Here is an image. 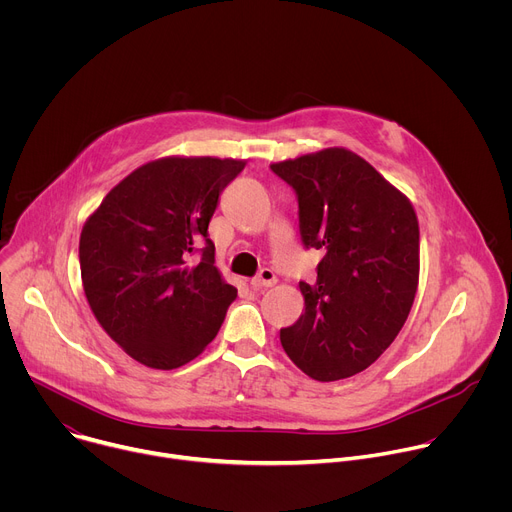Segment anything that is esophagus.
I'll use <instances>...</instances> for the list:
<instances>
[{
    "label": "esophagus",
    "instance_id": "obj_1",
    "mask_svg": "<svg viewBox=\"0 0 512 512\" xmlns=\"http://www.w3.org/2000/svg\"><path fill=\"white\" fill-rule=\"evenodd\" d=\"M275 281H277V277H275V273L271 269H261L259 275L251 279V287H255V289L271 287V285H275Z\"/></svg>",
    "mask_w": 512,
    "mask_h": 512
}]
</instances>
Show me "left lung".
Segmentation results:
<instances>
[{"label":"left lung","instance_id":"1","mask_svg":"<svg viewBox=\"0 0 512 512\" xmlns=\"http://www.w3.org/2000/svg\"><path fill=\"white\" fill-rule=\"evenodd\" d=\"M271 170L298 194L306 247L324 251L318 277L300 281L306 310L279 330L308 377H352L403 328L419 283V223L409 198L367 160L328 148Z\"/></svg>","mask_w":512,"mask_h":512}]
</instances>
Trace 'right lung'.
<instances>
[{
	"label": "right lung",
	"instance_id": "1",
	"mask_svg": "<svg viewBox=\"0 0 512 512\" xmlns=\"http://www.w3.org/2000/svg\"><path fill=\"white\" fill-rule=\"evenodd\" d=\"M245 164L210 156L148 162L87 218L79 243L87 302L103 330L145 367L172 371L196 358L237 298L214 265L208 223L218 194Z\"/></svg>",
	"mask_w": 512,
	"mask_h": 512
}]
</instances>
